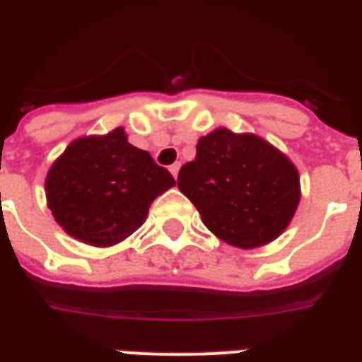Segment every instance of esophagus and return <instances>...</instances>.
<instances>
[{"label":"esophagus","instance_id":"1","mask_svg":"<svg viewBox=\"0 0 362 362\" xmlns=\"http://www.w3.org/2000/svg\"><path fill=\"white\" fill-rule=\"evenodd\" d=\"M169 170H170V173H173V176H175V178H176V176H178V170H180V163H173L169 167Z\"/></svg>","mask_w":362,"mask_h":362}]
</instances>
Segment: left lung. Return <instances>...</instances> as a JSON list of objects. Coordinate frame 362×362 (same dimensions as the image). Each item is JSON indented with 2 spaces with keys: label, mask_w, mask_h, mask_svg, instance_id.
<instances>
[{
  "label": "left lung",
  "mask_w": 362,
  "mask_h": 362,
  "mask_svg": "<svg viewBox=\"0 0 362 362\" xmlns=\"http://www.w3.org/2000/svg\"><path fill=\"white\" fill-rule=\"evenodd\" d=\"M178 189L209 231L252 250L287 229L300 201V176L269 141L218 127L199 139L195 159L178 173Z\"/></svg>",
  "instance_id": "obj_1"
}]
</instances>
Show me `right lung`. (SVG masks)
<instances>
[{"mask_svg": "<svg viewBox=\"0 0 362 362\" xmlns=\"http://www.w3.org/2000/svg\"><path fill=\"white\" fill-rule=\"evenodd\" d=\"M175 186L169 170L127 142L124 127L81 136L48 169L47 204L69 237L107 247L144 223L153 199Z\"/></svg>", "mask_w": 362, "mask_h": 362, "instance_id": "1", "label": "right lung"}]
</instances>
